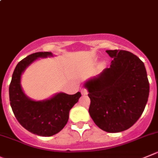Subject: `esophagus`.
I'll use <instances>...</instances> for the list:
<instances>
[{
  "label": "esophagus",
  "instance_id": "1",
  "mask_svg": "<svg viewBox=\"0 0 158 158\" xmlns=\"http://www.w3.org/2000/svg\"><path fill=\"white\" fill-rule=\"evenodd\" d=\"M81 94H83V95H86V94H88V91H87V90L85 89V88H82Z\"/></svg>",
  "mask_w": 158,
  "mask_h": 158
}]
</instances>
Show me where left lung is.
Here are the masks:
<instances>
[{"instance_id":"8db88e82","label":"left lung","mask_w":158,"mask_h":158,"mask_svg":"<svg viewBox=\"0 0 158 158\" xmlns=\"http://www.w3.org/2000/svg\"><path fill=\"white\" fill-rule=\"evenodd\" d=\"M110 67L85 83L91 99L90 115L108 133L128 130L139 119L148 100L150 85L145 66L126 50H106Z\"/></svg>"}]
</instances>
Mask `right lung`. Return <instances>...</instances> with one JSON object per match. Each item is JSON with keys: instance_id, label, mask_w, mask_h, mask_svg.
Returning a JSON list of instances; mask_svg holds the SVG:
<instances>
[{"instance_id": "obj_1", "label": "right lung", "mask_w": 158, "mask_h": 158, "mask_svg": "<svg viewBox=\"0 0 158 158\" xmlns=\"http://www.w3.org/2000/svg\"><path fill=\"white\" fill-rule=\"evenodd\" d=\"M52 56L50 52H39L28 56L16 66L9 86L10 104L19 123L35 135L51 136L64 129L71 108L81 94H67L60 92L46 100L34 101L22 91L21 77L25 69L38 58Z\"/></svg>"}]
</instances>
